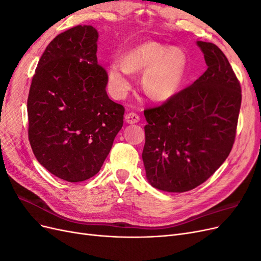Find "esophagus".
<instances>
[{
    "mask_svg": "<svg viewBox=\"0 0 261 261\" xmlns=\"http://www.w3.org/2000/svg\"><path fill=\"white\" fill-rule=\"evenodd\" d=\"M139 120H140L139 115L137 113H134V112L126 114V116H125V121H126V123H128V124L138 123Z\"/></svg>",
    "mask_w": 261,
    "mask_h": 261,
    "instance_id": "1",
    "label": "esophagus"
}]
</instances>
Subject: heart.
<instances>
[{
  "instance_id": "b5f03b06",
  "label": "heart",
  "mask_w": 261,
  "mask_h": 261,
  "mask_svg": "<svg viewBox=\"0 0 261 261\" xmlns=\"http://www.w3.org/2000/svg\"><path fill=\"white\" fill-rule=\"evenodd\" d=\"M187 57L179 48L148 42L123 55L121 64L110 66V85L116 96H124L130 88L128 74L141 76V89L153 101H167L175 96L183 83Z\"/></svg>"
}]
</instances>
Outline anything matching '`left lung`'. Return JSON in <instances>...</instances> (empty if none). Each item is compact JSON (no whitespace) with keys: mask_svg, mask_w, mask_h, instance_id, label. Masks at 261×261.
Returning a JSON list of instances; mask_svg holds the SVG:
<instances>
[{"mask_svg":"<svg viewBox=\"0 0 261 261\" xmlns=\"http://www.w3.org/2000/svg\"><path fill=\"white\" fill-rule=\"evenodd\" d=\"M197 44L206 72L161 106L144 111L147 178L164 192L183 193L202 184L225 161L235 141L241 84L216 44Z\"/></svg>","mask_w":261,"mask_h":261,"instance_id":"8db88e82","label":"left lung"}]
</instances>
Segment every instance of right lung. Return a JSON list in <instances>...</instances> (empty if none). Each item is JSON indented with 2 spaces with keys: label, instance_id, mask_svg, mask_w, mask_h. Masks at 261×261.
Masks as SVG:
<instances>
[{
  "label": "right lung",
  "instance_id": "1",
  "mask_svg": "<svg viewBox=\"0 0 261 261\" xmlns=\"http://www.w3.org/2000/svg\"><path fill=\"white\" fill-rule=\"evenodd\" d=\"M98 31L78 25L48 44L31 81L28 139L53 175L76 183L100 171L125 109L109 99L108 73L97 60Z\"/></svg>",
  "mask_w": 261,
  "mask_h": 261
}]
</instances>
